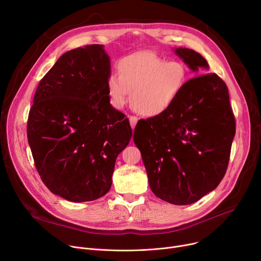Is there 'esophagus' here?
Segmentation results:
<instances>
[{
  "label": "esophagus",
  "instance_id": "34e87169",
  "mask_svg": "<svg viewBox=\"0 0 261 261\" xmlns=\"http://www.w3.org/2000/svg\"><path fill=\"white\" fill-rule=\"evenodd\" d=\"M129 121H130L131 128L134 129V128H135V125H136V122H138V118H136L135 116H129Z\"/></svg>",
  "mask_w": 261,
  "mask_h": 261
}]
</instances>
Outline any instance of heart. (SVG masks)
I'll return each instance as SVG.
<instances>
[{
    "label": "heart",
    "instance_id": "b5f03b06",
    "mask_svg": "<svg viewBox=\"0 0 261 261\" xmlns=\"http://www.w3.org/2000/svg\"><path fill=\"white\" fill-rule=\"evenodd\" d=\"M117 75H110L107 90L115 108L125 106L131 92V106L143 116L162 115L179 99L187 82L185 65L167 61L152 51H139L121 58Z\"/></svg>",
    "mask_w": 261,
    "mask_h": 261
}]
</instances>
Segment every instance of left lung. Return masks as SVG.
Returning <instances> with one entry per match:
<instances>
[{"label": "left lung", "instance_id": "8db88e82", "mask_svg": "<svg viewBox=\"0 0 261 261\" xmlns=\"http://www.w3.org/2000/svg\"><path fill=\"white\" fill-rule=\"evenodd\" d=\"M197 77L162 115L139 120L133 141L140 149L149 186L163 201L188 205L213 191L226 172L235 117L225 82L208 70L203 56L189 48H174Z\"/></svg>", "mask_w": 261, "mask_h": 261}]
</instances>
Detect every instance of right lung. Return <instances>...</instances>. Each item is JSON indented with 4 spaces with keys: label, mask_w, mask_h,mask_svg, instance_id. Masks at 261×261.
Returning a JSON list of instances; mask_svg holds the SVG:
<instances>
[{
    "label": "right lung",
    "mask_w": 261,
    "mask_h": 261,
    "mask_svg": "<svg viewBox=\"0 0 261 261\" xmlns=\"http://www.w3.org/2000/svg\"><path fill=\"white\" fill-rule=\"evenodd\" d=\"M111 75L103 45L64 53L41 79L27 120V139L41 179L71 202L103 197L132 130L110 103Z\"/></svg>",
    "instance_id": "obj_1"
}]
</instances>
